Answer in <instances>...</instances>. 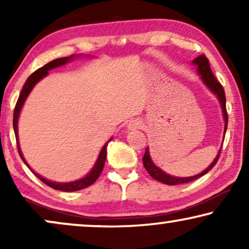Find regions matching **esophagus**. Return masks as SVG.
Returning <instances> with one entry per match:
<instances>
[{"label":"esophagus","mask_w":249,"mask_h":249,"mask_svg":"<svg viewBox=\"0 0 249 249\" xmlns=\"http://www.w3.org/2000/svg\"><path fill=\"white\" fill-rule=\"evenodd\" d=\"M142 125V121L138 120V119H135V120H131L128 124L129 130H136V129H139Z\"/></svg>","instance_id":"1"}]
</instances>
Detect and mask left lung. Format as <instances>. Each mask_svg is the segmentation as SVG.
I'll list each match as a JSON object with an SVG mask.
<instances>
[{"instance_id":"left-lung-1","label":"left lung","mask_w":249,"mask_h":249,"mask_svg":"<svg viewBox=\"0 0 249 249\" xmlns=\"http://www.w3.org/2000/svg\"><path fill=\"white\" fill-rule=\"evenodd\" d=\"M193 63L197 67V72H198L200 78H202V80L204 81V83H205L206 86L209 87L210 89L216 95V97L219 98V101L221 103V107H222V113H223V118H224V134H226V130H227V127H228V113H227V107H226V94H224V89H223L222 85H221L219 81H217L215 76H214L212 70H211L209 60H207V57L204 55V54H202V55H199V56H197L196 59L193 61ZM220 154H221V149L219 151V154L216 155L215 160H214V162L209 166V168H207L206 170H204V171L202 173H199V175L194 176V177H188V178H179V177H172V176L166 175L165 172H163L161 169L158 168V166H156L154 163H153L151 156H149L148 148H146L144 158H142V163H144L146 171L149 173V176H151L152 178L158 180V181H161L163 183H165V185L175 186V185H179V183H186V182L194 181V180L198 179L202 176L206 175V173L209 172L210 170L216 164L217 160H219V158H220Z\"/></svg>"}]
</instances>
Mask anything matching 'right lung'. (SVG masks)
<instances>
[{"label": "right lung", "instance_id": "right-lung-1", "mask_svg": "<svg viewBox=\"0 0 249 249\" xmlns=\"http://www.w3.org/2000/svg\"><path fill=\"white\" fill-rule=\"evenodd\" d=\"M73 56L74 55L55 59V60L51 61V62H49L47 64H45L44 67L39 68V69H37L35 72H33L32 74H30V76L28 77V79L26 80V83H25V85H23V87L21 89V93H20V95H19L18 101H17L15 112H13V129H15V134H16L17 147H18V152H19L20 158H21L22 161L25 162V164L28 166L29 169H30V166L27 164L26 160H25V158H23V155L21 153V149H20V147H19V142H18V118H19V113H20V111H21V107H22L23 103H25L27 96H28L30 91H32L33 87L35 86V85L38 83V81L42 79L43 77L47 76V74H49V71L51 69H54V68L62 66V64H66L67 62H69V61L72 59ZM111 139H110V141H111ZM110 141H108V142H110ZM108 142H105L103 148H102V151L100 153V155H98V159H97L96 163H95L94 168L91 169V171L88 173V175L83 179L76 180V181H72V182H66V183L53 182V181H50V180H47L45 178H43V177H40L39 175H37V173L35 171H33L32 169H30V171H33L34 175H35L37 178L40 180V181H43L44 183H45V185L50 186L51 188H53V189L62 190V192H76V190L84 189L88 186L93 185V183L98 179V177H100L102 171H103V168H104V164H105V160H107V147Z\"/></svg>", "mask_w": 249, "mask_h": 249}]
</instances>
